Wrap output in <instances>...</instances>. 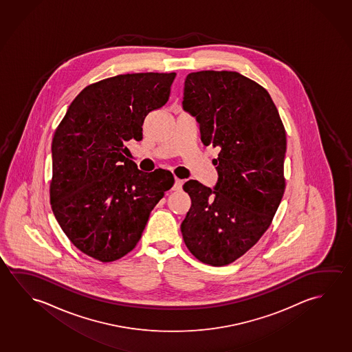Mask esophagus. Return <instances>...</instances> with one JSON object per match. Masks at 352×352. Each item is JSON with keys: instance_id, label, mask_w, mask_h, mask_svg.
Here are the masks:
<instances>
[{"instance_id": "34e87169", "label": "esophagus", "mask_w": 352, "mask_h": 352, "mask_svg": "<svg viewBox=\"0 0 352 352\" xmlns=\"http://www.w3.org/2000/svg\"><path fill=\"white\" fill-rule=\"evenodd\" d=\"M182 184H184V181L182 179H175V184H173V190H179L181 188H182Z\"/></svg>"}]
</instances>
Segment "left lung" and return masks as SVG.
<instances>
[{"instance_id": "8db88e82", "label": "left lung", "mask_w": 352, "mask_h": 352, "mask_svg": "<svg viewBox=\"0 0 352 352\" xmlns=\"http://www.w3.org/2000/svg\"><path fill=\"white\" fill-rule=\"evenodd\" d=\"M182 107L199 123L203 144L220 148L214 190L195 179L184 184L192 204L182 237L197 259L223 267L257 243L279 208L284 124L268 91L231 71L190 73Z\"/></svg>"}]
</instances>
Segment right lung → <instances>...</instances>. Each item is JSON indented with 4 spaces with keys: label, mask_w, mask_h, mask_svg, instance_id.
I'll list each match as a JSON object with an SVG mask.
<instances>
[{
    "label": "right lung",
    "mask_w": 352,
    "mask_h": 352,
    "mask_svg": "<svg viewBox=\"0 0 352 352\" xmlns=\"http://www.w3.org/2000/svg\"><path fill=\"white\" fill-rule=\"evenodd\" d=\"M176 73H132L79 93L52 140L51 208L73 245L107 263L132 251L173 186L170 171L142 173L124 154L149 112L168 100Z\"/></svg>",
    "instance_id": "right-lung-1"
}]
</instances>
